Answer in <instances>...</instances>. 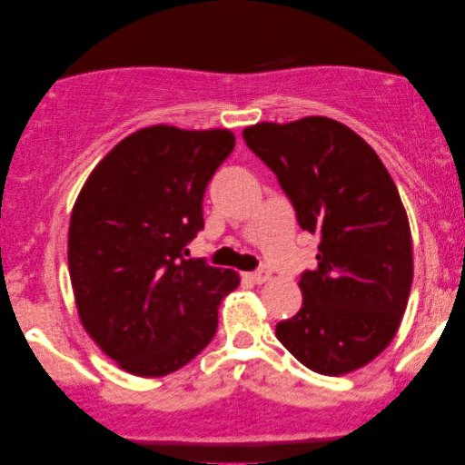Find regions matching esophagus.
<instances>
[{
    "label": "esophagus",
    "instance_id": "34e87169",
    "mask_svg": "<svg viewBox=\"0 0 465 465\" xmlns=\"http://www.w3.org/2000/svg\"><path fill=\"white\" fill-rule=\"evenodd\" d=\"M269 277H271V272L269 271H256V272H245V279L247 282H252V283H264V282H269Z\"/></svg>",
    "mask_w": 465,
    "mask_h": 465
}]
</instances>
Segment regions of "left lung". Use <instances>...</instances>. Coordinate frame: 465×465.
<instances>
[{
    "instance_id": "8db88e82",
    "label": "left lung",
    "mask_w": 465,
    "mask_h": 465,
    "mask_svg": "<svg viewBox=\"0 0 465 465\" xmlns=\"http://www.w3.org/2000/svg\"><path fill=\"white\" fill-rule=\"evenodd\" d=\"M243 139L277 175L302 231L320 237L317 269L298 282L302 307L277 323V339L313 372L358 371L396 336L411 294V226L396 183L332 118L258 123Z\"/></svg>"
}]
</instances>
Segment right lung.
Returning a JSON list of instances; mask_svg holds the SVG:
<instances>
[{
  "label": "right lung",
  "instance_id": "1",
  "mask_svg": "<svg viewBox=\"0 0 465 465\" xmlns=\"http://www.w3.org/2000/svg\"><path fill=\"white\" fill-rule=\"evenodd\" d=\"M234 148L226 129L156 124L124 137L88 175L69 220V277L82 326L123 371L164 377L218 330L239 272L186 258L203 196Z\"/></svg>",
  "mask_w": 465,
  "mask_h": 465
}]
</instances>
